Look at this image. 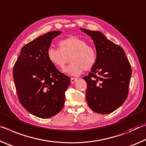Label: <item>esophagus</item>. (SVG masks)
<instances>
[{"label":"esophagus","mask_w":146,"mask_h":146,"mask_svg":"<svg viewBox=\"0 0 146 146\" xmlns=\"http://www.w3.org/2000/svg\"><path fill=\"white\" fill-rule=\"evenodd\" d=\"M76 81H78V78H70V82L72 83H76Z\"/></svg>","instance_id":"1"}]
</instances>
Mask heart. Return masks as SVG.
Here are the masks:
<instances>
[{"label": "heart", "instance_id": "1", "mask_svg": "<svg viewBox=\"0 0 146 146\" xmlns=\"http://www.w3.org/2000/svg\"><path fill=\"white\" fill-rule=\"evenodd\" d=\"M59 49L50 48L47 52L49 61L57 68L63 69L66 63L71 64L64 72L71 76H79L83 70H89L95 65L97 53L94 47L85 40L70 37L59 42Z\"/></svg>", "mask_w": 146, "mask_h": 146}]
</instances>
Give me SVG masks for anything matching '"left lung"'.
Instances as JSON below:
<instances>
[{
  "mask_svg": "<svg viewBox=\"0 0 146 146\" xmlns=\"http://www.w3.org/2000/svg\"><path fill=\"white\" fill-rule=\"evenodd\" d=\"M91 37L97 53V60L89 75L86 99L92 111L109 114L119 108L128 95L131 68L122 48L99 31L80 28Z\"/></svg>",
  "mask_w": 146,
  "mask_h": 146,
  "instance_id": "obj_1",
  "label": "left lung"
}]
</instances>
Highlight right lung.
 <instances>
[{"label": "right lung", "instance_id": "obj_1", "mask_svg": "<svg viewBox=\"0 0 146 146\" xmlns=\"http://www.w3.org/2000/svg\"><path fill=\"white\" fill-rule=\"evenodd\" d=\"M61 33L48 32L25 45L13 68L19 102L40 118H50L61 111L64 92L70 84L69 77L57 70L47 56L52 39Z\"/></svg>", "mask_w": 146, "mask_h": 146}]
</instances>
